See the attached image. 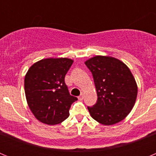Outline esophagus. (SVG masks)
Returning a JSON list of instances; mask_svg holds the SVG:
<instances>
[{"instance_id": "1", "label": "esophagus", "mask_w": 156, "mask_h": 156, "mask_svg": "<svg viewBox=\"0 0 156 156\" xmlns=\"http://www.w3.org/2000/svg\"><path fill=\"white\" fill-rule=\"evenodd\" d=\"M83 98H84V94H82L80 95L79 97H78V99L81 101V100H83Z\"/></svg>"}]
</instances>
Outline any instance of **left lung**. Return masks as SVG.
Listing matches in <instances>:
<instances>
[{
	"instance_id": "1",
	"label": "left lung",
	"mask_w": 156,
	"mask_h": 156,
	"mask_svg": "<svg viewBox=\"0 0 156 156\" xmlns=\"http://www.w3.org/2000/svg\"><path fill=\"white\" fill-rule=\"evenodd\" d=\"M92 73L97 103L87 107L94 120L110 126L124 119L134 106L137 85L125 63L111 56L97 55L85 62Z\"/></svg>"
}]
</instances>
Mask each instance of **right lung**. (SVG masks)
<instances>
[{
  "label": "right lung",
  "instance_id": "right-lung-1",
  "mask_svg": "<svg viewBox=\"0 0 156 156\" xmlns=\"http://www.w3.org/2000/svg\"><path fill=\"white\" fill-rule=\"evenodd\" d=\"M73 60L68 58L41 59L30 66L24 80L29 108L36 119L48 125L61 123L77 100L69 93L65 76Z\"/></svg>",
  "mask_w": 156,
  "mask_h": 156
}]
</instances>
